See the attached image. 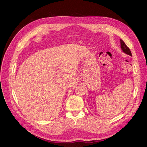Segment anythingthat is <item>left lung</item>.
<instances>
[{
    "label": "left lung",
    "instance_id": "obj_1",
    "mask_svg": "<svg viewBox=\"0 0 147 147\" xmlns=\"http://www.w3.org/2000/svg\"><path fill=\"white\" fill-rule=\"evenodd\" d=\"M120 43H121V50H123V51L124 53H126V55L132 56V53L131 52L130 49L127 47V45H126L125 43H124L122 40H120Z\"/></svg>",
    "mask_w": 147,
    "mask_h": 147
}]
</instances>
